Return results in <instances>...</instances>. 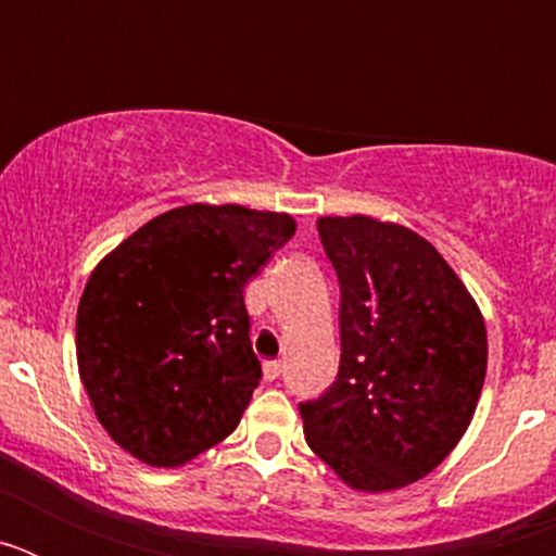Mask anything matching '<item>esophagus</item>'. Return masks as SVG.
<instances>
[{"instance_id":"34e87169","label":"esophagus","mask_w":556,"mask_h":556,"mask_svg":"<svg viewBox=\"0 0 556 556\" xmlns=\"http://www.w3.org/2000/svg\"><path fill=\"white\" fill-rule=\"evenodd\" d=\"M264 378H267V381H275V378L281 376V370H283V365L281 362H278V358H273V362H264Z\"/></svg>"}]
</instances>
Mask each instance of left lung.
Masks as SVG:
<instances>
[{"instance_id":"8db88e82","label":"left lung","mask_w":556,"mask_h":556,"mask_svg":"<svg viewBox=\"0 0 556 556\" xmlns=\"http://www.w3.org/2000/svg\"><path fill=\"white\" fill-rule=\"evenodd\" d=\"M339 278L337 381L301 404L314 454L358 493L415 484L473 420L488 328L473 294L415 230L353 214L317 219Z\"/></svg>"}]
</instances>
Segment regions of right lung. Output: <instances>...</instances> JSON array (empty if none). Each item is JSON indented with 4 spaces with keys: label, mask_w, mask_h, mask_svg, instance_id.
Returning <instances> with one entry per match:
<instances>
[{
    "label": "right lung",
    "mask_w": 556,
    "mask_h": 556,
    "mask_svg": "<svg viewBox=\"0 0 556 556\" xmlns=\"http://www.w3.org/2000/svg\"><path fill=\"white\" fill-rule=\"evenodd\" d=\"M294 228L278 211L191 203L97 264L77 306V370L119 448L180 468L239 426L262 378L244 283Z\"/></svg>",
    "instance_id": "right-lung-1"
}]
</instances>
